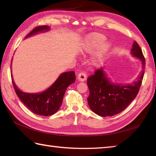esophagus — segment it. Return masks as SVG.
Returning <instances> with one entry per match:
<instances>
[{
    "mask_svg": "<svg viewBox=\"0 0 156 156\" xmlns=\"http://www.w3.org/2000/svg\"><path fill=\"white\" fill-rule=\"evenodd\" d=\"M78 80L80 82H84L87 80V74L84 72H80L78 75Z\"/></svg>",
    "mask_w": 156,
    "mask_h": 156,
    "instance_id": "34e87169",
    "label": "esophagus"
}]
</instances>
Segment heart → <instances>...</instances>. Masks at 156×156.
<instances>
[{"mask_svg":"<svg viewBox=\"0 0 156 156\" xmlns=\"http://www.w3.org/2000/svg\"><path fill=\"white\" fill-rule=\"evenodd\" d=\"M106 37L100 33H91L88 34L82 41L80 51L83 54H90L94 49L90 58V64L93 67L101 66L111 51L112 44L110 41H105Z\"/></svg>","mask_w":156,"mask_h":156,"instance_id":"obj_1","label":"heart"}]
</instances>
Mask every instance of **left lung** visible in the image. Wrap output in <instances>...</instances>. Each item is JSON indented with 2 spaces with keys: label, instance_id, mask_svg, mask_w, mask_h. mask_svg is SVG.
<instances>
[{
  "label": "left lung",
  "instance_id": "left-lung-1",
  "mask_svg": "<svg viewBox=\"0 0 156 156\" xmlns=\"http://www.w3.org/2000/svg\"><path fill=\"white\" fill-rule=\"evenodd\" d=\"M132 56L140 59L142 70L136 81L131 84L114 83L108 77L104 68L88 78L90 94L88 103L94 113L101 117H111L120 113L133 101L140 90L144 75L145 60L141 49L134 41L131 49Z\"/></svg>",
  "mask_w": 156,
  "mask_h": 156
}]
</instances>
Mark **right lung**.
Masks as SVG:
<instances>
[{
    "instance_id": "right-lung-1",
    "label": "right lung",
    "mask_w": 156,
    "mask_h": 156,
    "mask_svg": "<svg viewBox=\"0 0 156 156\" xmlns=\"http://www.w3.org/2000/svg\"><path fill=\"white\" fill-rule=\"evenodd\" d=\"M49 30V26H39L29 33L25 39ZM11 72L13 87L20 100L34 113L41 116H50L59 110L66 89L69 85L74 83L76 80L74 71L62 73L54 83L44 91L29 93L21 90L18 88L12 78L11 68Z\"/></svg>"
}]
</instances>
